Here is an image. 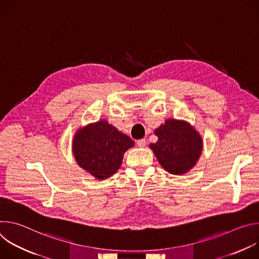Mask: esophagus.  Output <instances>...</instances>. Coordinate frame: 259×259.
Wrapping results in <instances>:
<instances>
[{
	"instance_id": "1",
	"label": "esophagus",
	"mask_w": 259,
	"mask_h": 259,
	"mask_svg": "<svg viewBox=\"0 0 259 259\" xmlns=\"http://www.w3.org/2000/svg\"><path fill=\"white\" fill-rule=\"evenodd\" d=\"M136 144L138 147H144L146 145V141L145 139H139L136 141Z\"/></svg>"
}]
</instances>
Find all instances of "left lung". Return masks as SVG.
<instances>
[{"mask_svg":"<svg viewBox=\"0 0 259 259\" xmlns=\"http://www.w3.org/2000/svg\"><path fill=\"white\" fill-rule=\"evenodd\" d=\"M155 134L159 139L150 147L166 171L183 174L196 165L202 152V138L189 123L169 119Z\"/></svg>","mask_w":259,"mask_h":259,"instance_id":"1","label":"left lung"}]
</instances>
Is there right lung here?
Here are the masks:
<instances>
[{"instance_id":"add662e5","label":"right lung","mask_w":259,"mask_h":259,"mask_svg":"<svg viewBox=\"0 0 259 259\" xmlns=\"http://www.w3.org/2000/svg\"><path fill=\"white\" fill-rule=\"evenodd\" d=\"M134 141L106 121H98L80 129L73 137L72 152L77 163L98 179L115 174L125 152Z\"/></svg>"}]
</instances>
